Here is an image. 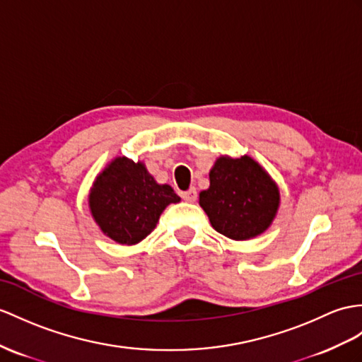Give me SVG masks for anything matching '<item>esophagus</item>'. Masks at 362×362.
Listing matches in <instances>:
<instances>
[{
  "label": "esophagus",
  "instance_id": "esophagus-1",
  "mask_svg": "<svg viewBox=\"0 0 362 362\" xmlns=\"http://www.w3.org/2000/svg\"><path fill=\"white\" fill-rule=\"evenodd\" d=\"M181 197H182V199H184V201H187V202H195V201H197V198H198L197 189H195V187H192V189H189L187 192H182V193H181Z\"/></svg>",
  "mask_w": 362,
  "mask_h": 362
}]
</instances>
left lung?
Returning <instances> with one entry per match:
<instances>
[{"label": "left lung", "mask_w": 362, "mask_h": 362, "mask_svg": "<svg viewBox=\"0 0 362 362\" xmlns=\"http://www.w3.org/2000/svg\"><path fill=\"white\" fill-rule=\"evenodd\" d=\"M209 178L199 206L216 232L245 241L267 230L279 207V190L253 158L219 156Z\"/></svg>", "instance_id": "1"}]
</instances>
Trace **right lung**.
<instances>
[{
  "instance_id": "1",
  "label": "right lung",
  "mask_w": 362,
  "mask_h": 362,
  "mask_svg": "<svg viewBox=\"0 0 362 362\" xmlns=\"http://www.w3.org/2000/svg\"><path fill=\"white\" fill-rule=\"evenodd\" d=\"M180 201L169 184L153 180L144 163L118 156L96 176L89 207L105 236L134 245L151 235L167 206Z\"/></svg>"
}]
</instances>
